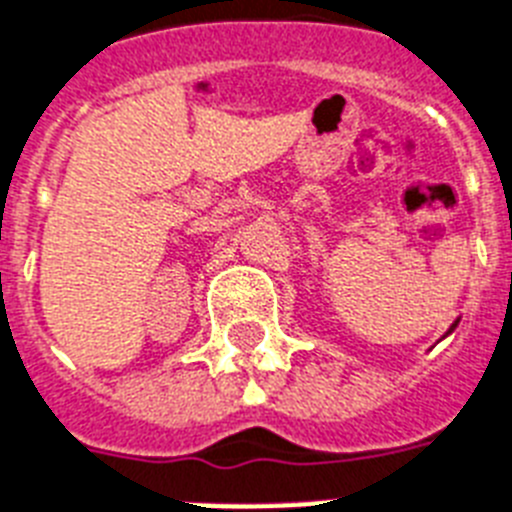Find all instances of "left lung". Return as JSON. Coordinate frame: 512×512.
Wrapping results in <instances>:
<instances>
[{
    "instance_id": "obj_1",
    "label": "left lung",
    "mask_w": 512,
    "mask_h": 512,
    "mask_svg": "<svg viewBox=\"0 0 512 512\" xmlns=\"http://www.w3.org/2000/svg\"><path fill=\"white\" fill-rule=\"evenodd\" d=\"M455 325H458V320H455V322H453V328H455ZM453 328H450V330H448V333H453Z\"/></svg>"
}]
</instances>
